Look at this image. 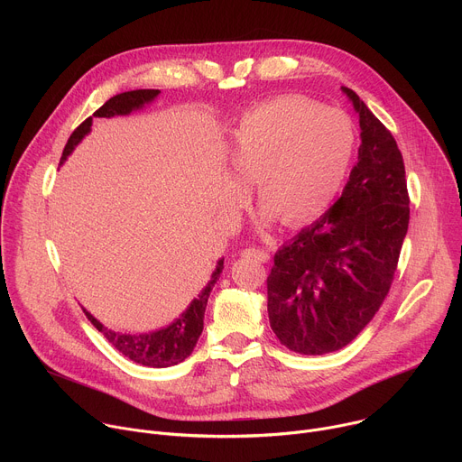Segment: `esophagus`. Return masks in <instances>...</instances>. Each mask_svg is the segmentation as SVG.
<instances>
[{
	"label": "esophagus",
	"instance_id": "34e87169",
	"mask_svg": "<svg viewBox=\"0 0 462 462\" xmlns=\"http://www.w3.org/2000/svg\"><path fill=\"white\" fill-rule=\"evenodd\" d=\"M243 255H245V257H250V259H255V261H261V263H267V261H271V254H269L267 250L254 248V246H250V248L243 250Z\"/></svg>",
	"mask_w": 462,
	"mask_h": 462
}]
</instances>
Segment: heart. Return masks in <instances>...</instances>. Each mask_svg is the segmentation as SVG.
Instances as JSON below:
<instances>
[{
    "label": "heart",
    "mask_w": 462,
    "mask_h": 462,
    "mask_svg": "<svg viewBox=\"0 0 462 462\" xmlns=\"http://www.w3.org/2000/svg\"><path fill=\"white\" fill-rule=\"evenodd\" d=\"M356 152L347 113L303 97H278L248 109L228 139V162L243 182H255L269 216L287 225L321 214L342 189ZM246 189L228 180L223 207L241 208Z\"/></svg>",
    "instance_id": "b5f03b06"
}]
</instances>
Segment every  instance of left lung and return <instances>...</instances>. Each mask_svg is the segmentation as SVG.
Instances as JSON below:
<instances>
[{
  "label": "left lung",
  "mask_w": 462,
  "mask_h": 462,
  "mask_svg": "<svg viewBox=\"0 0 462 462\" xmlns=\"http://www.w3.org/2000/svg\"><path fill=\"white\" fill-rule=\"evenodd\" d=\"M360 120L358 162L340 199L274 255L269 319L300 355L346 347L382 307L410 225L404 159L391 131L344 88Z\"/></svg>",
  "instance_id": "8db88e82"
}]
</instances>
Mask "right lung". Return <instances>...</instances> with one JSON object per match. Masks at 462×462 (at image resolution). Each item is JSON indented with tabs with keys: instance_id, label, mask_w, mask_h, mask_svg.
I'll return each mask as SVG.
<instances>
[{
	"instance_id": "right-lung-1",
	"label": "right lung",
	"mask_w": 462,
	"mask_h": 462,
	"mask_svg": "<svg viewBox=\"0 0 462 462\" xmlns=\"http://www.w3.org/2000/svg\"><path fill=\"white\" fill-rule=\"evenodd\" d=\"M161 91L159 89H137V91H127L120 93L113 98H109L102 107H98L93 116L97 118H109L115 115H127L134 109L143 107L144 104L152 102ZM93 118H86L69 137L68 144L63 148L60 164L68 159V155L73 152V148L88 135V131L91 129ZM223 261L217 263V269L212 274V280L208 282L207 289L199 294V298H195L188 310L177 318L170 327L161 328V331L148 333V335H122L116 331H111V328L104 327L100 321H97L88 310L86 316L88 319L98 328V331L104 335V338L125 358L134 360L135 364L148 365V367H170L180 364L184 358H188L197 346V340H199L203 327H205V310L207 303L210 298V292L216 285V282L221 276L223 271Z\"/></svg>"
}]
</instances>
